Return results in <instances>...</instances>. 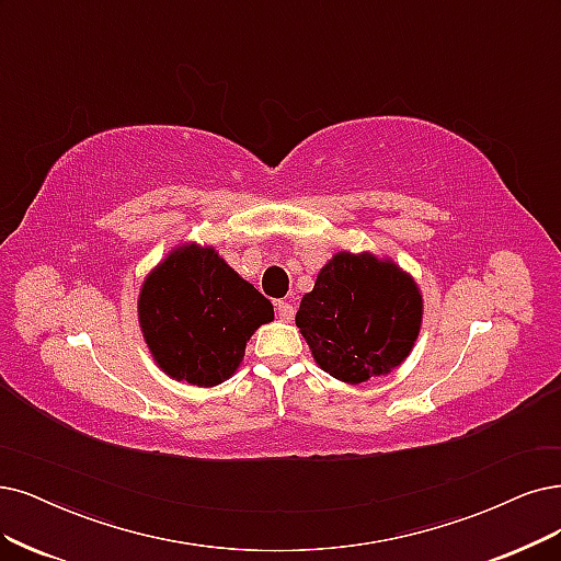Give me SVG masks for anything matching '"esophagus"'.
Here are the masks:
<instances>
[{"instance_id": "obj_1", "label": "esophagus", "mask_w": 561, "mask_h": 561, "mask_svg": "<svg viewBox=\"0 0 561 561\" xmlns=\"http://www.w3.org/2000/svg\"><path fill=\"white\" fill-rule=\"evenodd\" d=\"M294 314H296V309H294L291 302H286V300H279V302H277V317H279L284 323L294 321Z\"/></svg>"}]
</instances>
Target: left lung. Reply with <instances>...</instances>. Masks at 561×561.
Instances as JSON below:
<instances>
[{"instance_id":"8db88e82","label":"left lung","mask_w":561,"mask_h":561,"mask_svg":"<svg viewBox=\"0 0 561 561\" xmlns=\"http://www.w3.org/2000/svg\"><path fill=\"white\" fill-rule=\"evenodd\" d=\"M423 300L402 270L371 254H337L296 314L314 360L346 383L398 367L416 342Z\"/></svg>"}]
</instances>
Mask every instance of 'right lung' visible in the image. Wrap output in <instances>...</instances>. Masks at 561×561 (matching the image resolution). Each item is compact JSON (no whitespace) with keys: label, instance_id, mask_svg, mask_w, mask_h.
<instances>
[{"label":"right lung","instance_id":"1","mask_svg":"<svg viewBox=\"0 0 561 561\" xmlns=\"http://www.w3.org/2000/svg\"><path fill=\"white\" fill-rule=\"evenodd\" d=\"M138 317L159 367L178 381L217 386L244 356L273 302L228 267L215 249L186 244L145 279Z\"/></svg>","mask_w":561,"mask_h":561}]
</instances>
